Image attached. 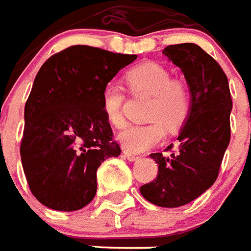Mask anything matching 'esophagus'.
I'll return each mask as SVG.
<instances>
[{"mask_svg": "<svg viewBox=\"0 0 251 251\" xmlns=\"http://www.w3.org/2000/svg\"><path fill=\"white\" fill-rule=\"evenodd\" d=\"M124 154H125V157L129 159V161H138V159H140L138 155H135L134 153H131L129 150H124Z\"/></svg>", "mask_w": 251, "mask_h": 251, "instance_id": "34e87169", "label": "esophagus"}]
</instances>
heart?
<instances>
[{
  "instance_id": "b5f03b06",
  "label": "heart",
  "mask_w": 251,
  "mask_h": 251,
  "mask_svg": "<svg viewBox=\"0 0 251 251\" xmlns=\"http://www.w3.org/2000/svg\"><path fill=\"white\" fill-rule=\"evenodd\" d=\"M133 94L150 96L146 110V125H131L118 134L124 149L142 153L157 146L166 137V126L178 130L186 124L192 110V92L186 83L172 78V72L157 62H146L131 68L125 75ZM124 89L117 83H107L102 90V110L110 125L121 127L125 124L122 106Z\"/></svg>"
}]
</instances>
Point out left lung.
Listing matches in <instances>:
<instances>
[{
    "instance_id": "obj_1",
    "label": "left lung",
    "mask_w": 251,
    "mask_h": 251,
    "mask_svg": "<svg viewBox=\"0 0 251 251\" xmlns=\"http://www.w3.org/2000/svg\"><path fill=\"white\" fill-rule=\"evenodd\" d=\"M182 70L192 92V110L173 144L150 157L158 163L153 182L140 189L148 201L162 207H178L196 200L215 182L230 142V111L233 101L227 77L211 55L196 44L166 46L162 51Z\"/></svg>"
}]
</instances>
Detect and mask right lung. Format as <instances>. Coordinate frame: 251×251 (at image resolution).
<instances>
[{
    "instance_id": "add662e5",
    "label": "right lung",
    "mask_w": 251,
    "mask_h": 251,
    "mask_svg": "<svg viewBox=\"0 0 251 251\" xmlns=\"http://www.w3.org/2000/svg\"><path fill=\"white\" fill-rule=\"evenodd\" d=\"M135 58L74 45L41 66L25 105L20 153L30 192L42 205L74 211L92 202L97 169L121 154L102 110V90Z\"/></svg>"
}]
</instances>
